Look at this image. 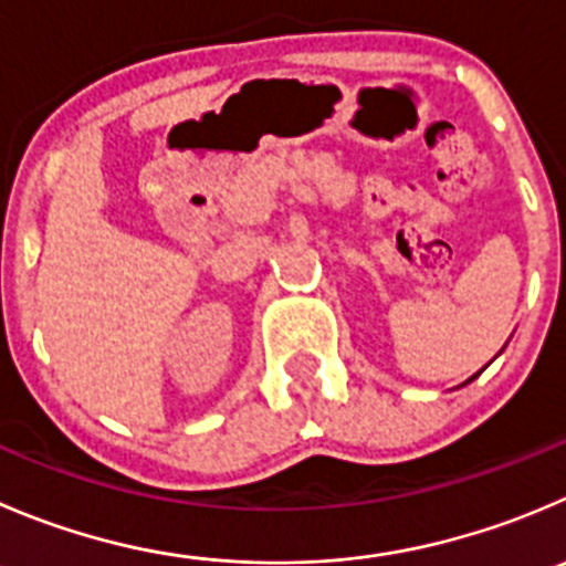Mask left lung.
Returning a JSON list of instances; mask_svg holds the SVG:
<instances>
[{
    "label": "left lung",
    "mask_w": 566,
    "mask_h": 566,
    "mask_svg": "<svg viewBox=\"0 0 566 566\" xmlns=\"http://www.w3.org/2000/svg\"><path fill=\"white\" fill-rule=\"evenodd\" d=\"M473 378H475V376H473Z\"/></svg>",
    "instance_id": "8db88e82"
}]
</instances>
